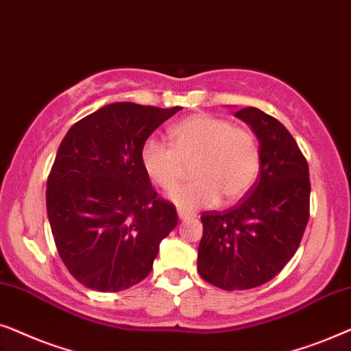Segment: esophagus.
<instances>
[{
	"mask_svg": "<svg viewBox=\"0 0 351 351\" xmlns=\"http://www.w3.org/2000/svg\"><path fill=\"white\" fill-rule=\"evenodd\" d=\"M178 217L180 219H188V218H193V213L188 212V210H178Z\"/></svg>",
	"mask_w": 351,
	"mask_h": 351,
	"instance_id": "esophagus-1",
	"label": "esophagus"
}]
</instances>
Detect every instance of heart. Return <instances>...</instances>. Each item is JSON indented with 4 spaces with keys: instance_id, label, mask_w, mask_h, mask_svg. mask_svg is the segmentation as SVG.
Listing matches in <instances>:
<instances>
[{
    "instance_id": "heart-1",
    "label": "heart",
    "mask_w": 351,
    "mask_h": 351,
    "mask_svg": "<svg viewBox=\"0 0 351 351\" xmlns=\"http://www.w3.org/2000/svg\"><path fill=\"white\" fill-rule=\"evenodd\" d=\"M173 147L147 139L141 149L144 171L157 188L170 193L181 183L184 165H191L193 183L170 195L178 207L199 208L218 202H236L258 175L260 149L250 130L231 121L195 114L168 132Z\"/></svg>"
}]
</instances>
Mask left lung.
<instances>
[{
    "label": "left lung",
    "instance_id": "8db88e82",
    "mask_svg": "<svg viewBox=\"0 0 351 351\" xmlns=\"http://www.w3.org/2000/svg\"><path fill=\"white\" fill-rule=\"evenodd\" d=\"M260 143V175L234 207L204 212L200 278L223 291L268 282L295 254L310 218V173L281 121L256 107L236 112Z\"/></svg>",
    "mask_w": 351,
    "mask_h": 351
}]
</instances>
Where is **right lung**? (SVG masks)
<instances>
[{
	"instance_id": "add662e5",
	"label": "right lung",
	"mask_w": 351,
	"mask_h": 351,
	"mask_svg": "<svg viewBox=\"0 0 351 351\" xmlns=\"http://www.w3.org/2000/svg\"><path fill=\"white\" fill-rule=\"evenodd\" d=\"M178 110L114 102L78 120L60 143L46 210L59 256L83 286L119 292L141 282L178 224L141 163L143 144Z\"/></svg>"
}]
</instances>
